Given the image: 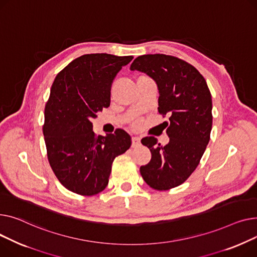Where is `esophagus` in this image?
<instances>
[{"label":"esophagus","instance_id":"obj_1","mask_svg":"<svg viewBox=\"0 0 257 257\" xmlns=\"http://www.w3.org/2000/svg\"><path fill=\"white\" fill-rule=\"evenodd\" d=\"M140 141H141V139H140L139 137H133V138H132V146H133V147L139 146L140 143H141Z\"/></svg>","mask_w":257,"mask_h":257}]
</instances>
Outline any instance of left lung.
Returning a JSON list of instances; mask_svg holds the SVG:
<instances>
[{
  "mask_svg": "<svg viewBox=\"0 0 257 257\" xmlns=\"http://www.w3.org/2000/svg\"><path fill=\"white\" fill-rule=\"evenodd\" d=\"M131 70L152 78L159 89V113L168 114L169 143L158 144L155 137L141 140L152 153L140 167L145 183L166 191L182 185L197 167L209 142L213 124L212 95L200 72L182 59L155 54L134 60Z\"/></svg>",
  "mask_w": 257,
  "mask_h": 257,
  "instance_id": "obj_1",
  "label": "left lung"
}]
</instances>
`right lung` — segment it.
<instances>
[{"label": "right lung", "instance_id": "right-lung-1", "mask_svg": "<svg viewBox=\"0 0 257 257\" xmlns=\"http://www.w3.org/2000/svg\"><path fill=\"white\" fill-rule=\"evenodd\" d=\"M133 56L88 54L60 71L44 108L43 136L51 167L67 190L92 196L105 189L114 159L131 147L123 130L96 136L92 119L111 101L116 74Z\"/></svg>", "mask_w": 257, "mask_h": 257}]
</instances>
